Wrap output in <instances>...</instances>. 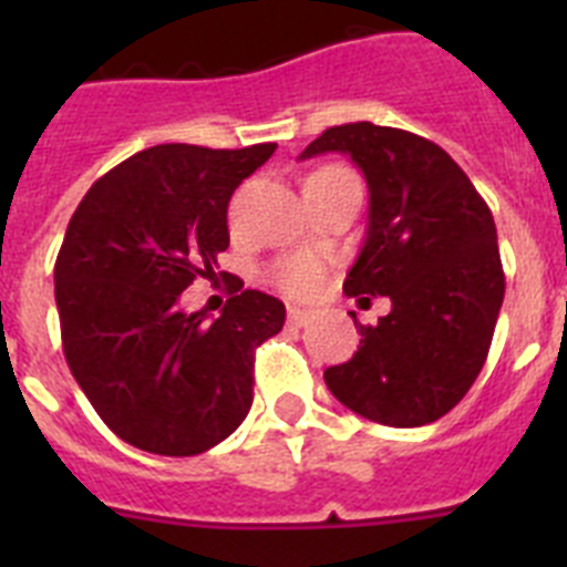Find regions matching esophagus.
Returning <instances> with one entry per match:
<instances>
[{
    "label": "esophagus",
    "mask_w": 567,
    "mask_h": 567,
    "mask_svg": "<svg viewBox=\"0 0 567 567\" xmlns=\"http://www.w3.org/2000/svg\"><path fill=\"white\" fill-rule=\"evenodd\" d=\"M289 323H292V327H307V323H312V318L315 315L312 312H307V309H298V307H289Z\"/></svg>",
    "instance_id": "esophagus-1"
}]
</instances>
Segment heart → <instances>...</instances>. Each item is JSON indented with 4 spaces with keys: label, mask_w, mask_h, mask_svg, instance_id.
Wrapping results in <instances>:
<instances>
[{
    "label": "heart",
    "mask_w": 567,
    "mask_h": 567,
    "mask_svg": "<svg viewBox=\"0 0 567 567\" xmlns=\"http://www.w3.org/2000/svg\"><path fill=\"white\" fill-rule=\"evenodd\" d=\"M343 173L346 169L340 167H323L315 175H309V178H320V175H343ZM323 278H327V260L315 252L292 255V258L278 260V264L272 267V280L284 289V292L292 295V298H312V295L320 289V284H323Z\"/></svg>",
    "instance_id": "obj_1"
}]
</instances>
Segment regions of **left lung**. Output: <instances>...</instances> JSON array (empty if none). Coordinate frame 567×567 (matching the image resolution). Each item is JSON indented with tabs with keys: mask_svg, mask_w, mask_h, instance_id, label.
<instances>
[{
	"mask_svg": "<svg viewBox=\"0 0 567 567\" xmlns=\"http://www.w3.org/2000/svg\"><path fill=\"white\" fill-rule=\"evenodd\" d=\"M343 153L369 187V227L343 280L349 298L385 295L392 312L360 332L329 392L374 423L412 429L449 414L477 380L503 307L505 275L488 204L452 155L398 127H329L300 158ZM369 303V299H358Z\"/></svg>",
	"mask_w": 567,
	"mask_h": 567,
	"instance_id": "8db88e82",
	"label": "left lung"
}]
</instances>
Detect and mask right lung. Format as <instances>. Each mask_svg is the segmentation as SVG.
I'll use <instances>...</instances> for the list:
<instances>
[{
    "instance_id": "add662e5",
    "label": "right lung",
    "mask_w": 567,
    "mask_h": 567,
    "mask_svg": "<svg viewBox=\"0 0 567 567\" xmlns=\"http://www.w3.org/2000/svg\"><path fill=\"white\" fill-rule=\"evenodd\" d=\"M275 147L142 150L70 218L53 269L64 358L99 417L142 452H207L252 405L255 349L284 329L287 307L235 275L221 318L184 312L178 298L215 275L229 198Z\"/></svg>"
}]
</instances>
